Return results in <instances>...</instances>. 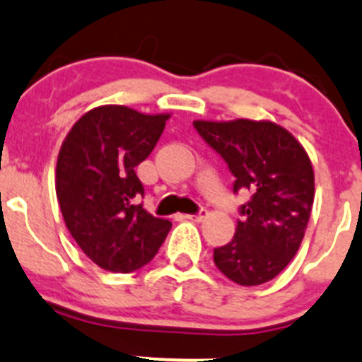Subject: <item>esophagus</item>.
I'll return each instance as SVG.
<instances>
[{
	"label": "esophagus",
	"instance_id": "obj_1",
	"mask_svg": "<svg viewBox=\"0 0 362 362\" xmlns=\"http://www.w3.org/2000/svg\"><path fill=\"white\" fill-rule=\"evenodd\" d=\"M207 214H209V211H207V209H200L197 214H188V216H186V218H188V220H192V221H202L204 218H207Z\"/></svg>",
	"mask_w": 362,
	"mask_h": 362
}]
</instances>
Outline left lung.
<instances>
[{
  "instance_id": "left-lung-1",
  "label": "left lung",
  "mask_w": 362,
  "mask_h": 362,
  "mask_svg": "<svg viewBox=\"0 0 362 362\" xmlns=\"http://www.w3.org/2000/svg\"><path fill=\"white\" fill-rule=\"evenodd\" d=\"M227 162L234 192L250 189L230 243L214 250L218 269L238 285L273 280L298 253L315 197V174L301 142L273 121H193Z\"/></svg>"
}]
</instances>
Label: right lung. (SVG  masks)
Returning <instances> with one entry per match:
<instances>
[{
    "label": "right lung",
    "mask_w": 362,
    "mask_h": 362,
    "mask_svg": "<svg viewBox=\"0 0 362 362\" xmlns=\"http://www.w3.org/2000/svg\"><path fill=\"white\" fill-rule=\"evenodd\" d=\"M170 114H142L124 105L86 112L61 144L56 195L82 252L102 269L134 273L149 264L170 223L139 204L144 186L135 167L155 149Z\"/></svg>",
    "instance_id": "right-lung-1"
}]
</instances>
